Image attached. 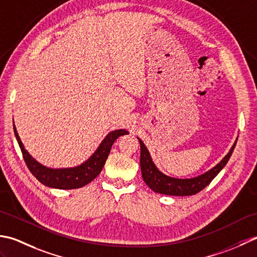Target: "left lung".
Masks as SVG:
<instances>
[{"mask_svg": "<svg viewBox=\"0 0 257 257\" xmlns=\"http://www.w3.org/2000/svg\"><path fill=\"white\" fill-rule=\"evenodd\" d=\"M140 141L141 145V158H140V164H141V171H142L143 180L146 183L151 190H153L155 193H160V194L165 195H174V196H188V195H195L196 193L201 192L203 188H205L209 183L213 181L223 167L226 165L229 158L234 151L236 142L234 143L232 149L229 150L227 155L219 162V163L213 167L212 170L204 173L203 175H200L194 179L188 180H180V179H173V177L166 176L163 173H161L156 166L154 165L153 161H152L148 149L145 148L144 143Z\"/></svg>", "mask_w": 257, "mask_h": 257, "instance_id": "8db88e82", "label": "left lung"}]
</instances>
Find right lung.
Returning a JSON list of instances; mask_svg holds the SVG:
<instances>
[{
    "instance_id": "1",
    "label": "right lung",
    "mask_w": 257,
    "mask_h": 257,
    "mask_svg": "<svg viewBox=\"0 0 257 257\" xmlns=\"http://www.w3.org/2000/svg\"><path fill=\"white\" fill-rule=\"evenodd\" d=\"M14 126V125H13ZM14 133L17 136L18 143L20 149L22 151L23 159L26 163V166L29 167L30 172L38 179L42 184L46 186L60 188V190H73V188H80L84 186L88 183L92 182L95 177L101 173L104 164H105L107 156L113 143L118 139L119 136L127 134L125 130L114 131L109 133L102 144L98 146L95 153H94L90 160H87L84 164H82L74 169H62V170H52L48 169L43 165L38 163L34 159H32L24 146L21 142L17 128L14 126Z\"/></svg>"
}]
</instances>
